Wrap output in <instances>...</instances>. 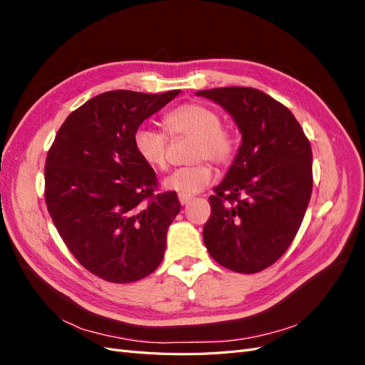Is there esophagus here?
<instances>
[{"label":"esophagus","mask_w":365,"mask_h":365,"mask_svg":"<svg viewBox=\"0 0 365 365\" xmlns=\"http://www.w3.org/2000/svg\"><path fill=\"white\" fill-rule=\"evenodd\" d=\"M178 200H180L181 205H185L187 202H190V200H192V196H189V195H180V196H178Z\"/></svg>","instance_id":"obj_1"}]
</instances>
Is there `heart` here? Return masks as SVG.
<instances>
[{
	"mask_svg": "<svg viewBox=\"0 0 365 365\" xmlns=\"http://www.w3.org/2000/svg\"><path fill=\"white\" fill-rule=\"evenodd\" d=\"M164 126L172 135L195 137L192 158H207L216 164H224L231 158L235 145L228 132L222 129V121L213 108L202 103H185L172 109L164 117ZM134 149L140 160L153 170L165 165L168 138L163 132L150 126H138L132 137ZM213 178L207 163H196L172 170L163 180V187L180 195H195L204 190Z\"/></svg>",
	"mask_w": 365,
	"mask_h": 365,
	"instance_id": "b5f03b06",
	"label": "heart"
}]
</instances>
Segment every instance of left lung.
Instances as JSON below:
<instances>
[{
  "mask_svg": "<svg viewBox=\"0 0 365 365\" xmlns=\"http://www.w3.org/2000/svg\"><path fill=\"white\" fill-rule=\"evenodd\" d=\"M222 106L237 125V155L210 196L204 244L222 267L254 274L289 248L312 193V149L300 123L256 88L197 91Z\"/></svg>",
  "mask_w": 365,
  "mask_h": 365,
  "instance_id": "obj_1",
  "label": "left lung"
}]
</instances>
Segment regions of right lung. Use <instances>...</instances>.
<instances>
[{
	"label": "right lung",
	"instance_id": "right-lung-1",
	"mask_svg": "<svg viewBox=\"0 0 365 365\" xmlns=\"http://www.w3.org/2000/svg\"><path fill=\"white\" fill-rule=\"evenodd\" d=\"M180 93L98 94L67 117L48 150V213L73 256L106 282H137L163 260L181 204L175 192H153L157 175L132 137Z\"/></svg>",
	"mask_w": 365,
	"mask_h": 365
}]
</instances>
